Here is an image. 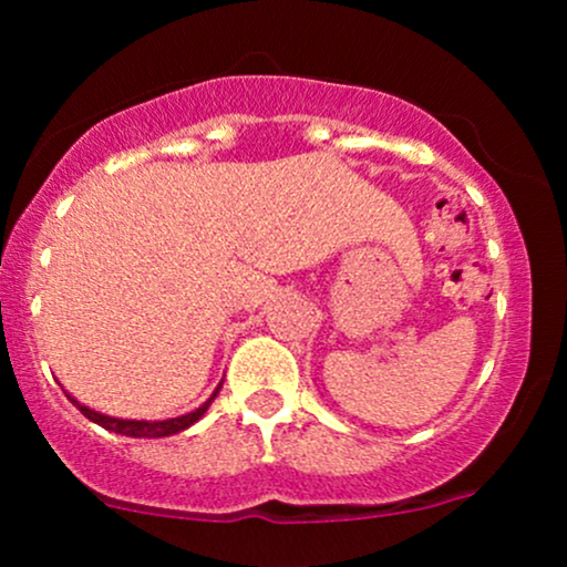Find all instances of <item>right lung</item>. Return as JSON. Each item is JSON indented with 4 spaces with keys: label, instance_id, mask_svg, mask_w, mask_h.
I'll use <instances>...</instances> for the list:
<instances>
[{
    "label": "right lung",
    "instance_id": "add662e5",
    "mask_svg": "<svg viewBox=\"0 0 567 567\" xmlns=\"http://www.w3.org/2000/svg\"><path fill=\"white\" fill-rule=\"evenodd\" d=\"M218 389L210 394V400H207L205 405H199L197 410H192V413H186V415H178V419H167V421L114 419V415H103V413H97V410H90L87 405H80V402H76L71 394H69V400L82 410V415H87V419L93 421V424L109 429V432L125 434V437H148V440H152V437H171V434H178V432H184V429H188L192 424H197L202 415H205V410L210 408V402L216 400Z\"/></svg>",
    "mask_w": 567,
    "mask_h": 567
}]
</instances>
